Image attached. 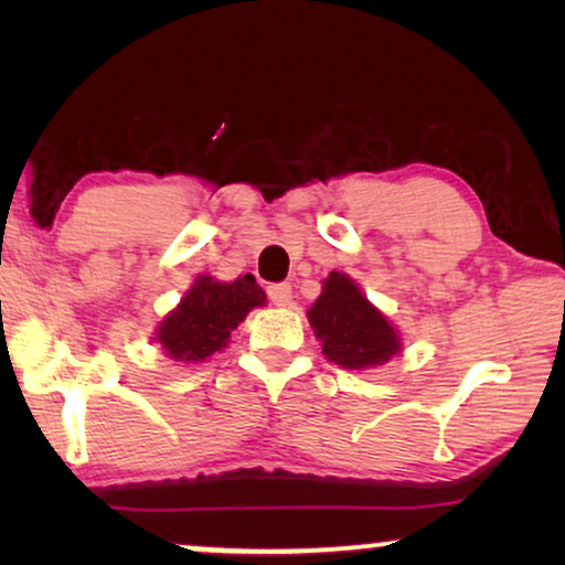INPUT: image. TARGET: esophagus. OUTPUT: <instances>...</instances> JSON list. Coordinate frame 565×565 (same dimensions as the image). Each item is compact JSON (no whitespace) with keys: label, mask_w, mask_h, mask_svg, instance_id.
<instances>
[{"label":"esophagus","mask_w":565,"mask_h":565,"mask_svg":"<svg viewBox=\"0 0 565 565\" xmlns=\"http://www.w3.org/2000/svg\"><path fill=\"white\" fill-rule=\"evenodd\" d=\"M267 296L273 300L275 306H288L290 298H292V288L290 282H275V285H267Z\"/></svg>","instance_id":"esophagus-1"}]
</instances>
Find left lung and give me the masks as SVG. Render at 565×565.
<instances>
[{"instance_id": "1", "label": "left lung", "mask_w": 565, "mask_h": 565, "mask_svg": "<svg viewBox=\"0 0 565 565\" xmlns=\"http://www.w3.org/2000/svg\"><path fill=\"white\" fill-rule=\"evenodd\" d=\"M308 321L323 342V354L342 367L383 365L401 350L396 329L342 273H331L323 282Z\"/></svg>"}]
</instances>
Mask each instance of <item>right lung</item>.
<instances>
[{
	"instance_id": "add662e5",
	"label": "right lung",
	"mask_w": 565,
	"mask_h": 565,
	"mask_svg": "<svg viewBox=\"0 0 565 565\" xmlns=\"http://www.w3.org/2000/svg\"><path fill=\"white\" fill-rule=\"evenodd\" d=\"M265 290L252 275L236 277L234 282L200 277L177 311L161 321L159 344L169 358L203 362L226 347L231 329H236L254 306H265Z\"/></svg>"
}]
</instances>
